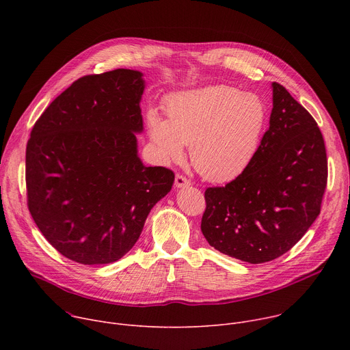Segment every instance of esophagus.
<instances>
[{"instance_id":"34e87169","label":"esophagus","mask_w":350,"mask_h":350,"mask_svg":"<svg viewBox=\"0 0 350 350\" xmlns=\"http://www.w3.org/2000/svg\"><path fill=\"white\" fill-rule=\"evenodd\" d=\"M174 185L177 187V188H183V187H188V185H191V181L185 177V176H183V174H176V180H174Z\"/></svg>"}]
</instances>
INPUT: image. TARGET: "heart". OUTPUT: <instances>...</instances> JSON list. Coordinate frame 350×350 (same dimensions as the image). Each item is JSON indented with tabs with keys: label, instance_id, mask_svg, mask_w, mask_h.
<instances>
[{
	"label": "heart",
	"instance_id": "heart-1",
	"mask_svg": "<svg viewBox=\"0 0 350 350\" xmlns=\"http://www.w3.org/2000/svg\"><path fill=\"white\" fill-rule=\"evenodd\" d=\"M167 119L149 111L148 133L165 162H177L191 145L196 172L213 183L239 177L254 162L267 126V107L254 92L208 85L173 94Z\"/></svg>",
	"mask_w": 350,
	"mask_h": 350
}]
</instances>
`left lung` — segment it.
I'll return each mask as SVG.
<instances>
[{"label": "left lung", "mask_w": 350, "mask_h": 350, "mask_svg": "<svg viewBox=\"0 0 350 350\" xmlns=\"http://www.w3.org/2000/svg\"><path fill=\"white\" fill-rule=\"evenodd\" d=\"M270 127L239 177L205 191L201 230L211 246L252 265L274 260L320 215L328 163L313 116L273 83Z\"/></svg>", "instance_id": "1"}]
</instances>
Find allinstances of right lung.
I'll list each match as a JSON object with an SVG mask.
<instances>
[{
  "label": "right lung",
  "mask_w": 350,
  "mask_h": 350,
  "mask_svg": "<svg viewBox=\"0 0 350 350\" xmlns=\"http://www.w3.org/2000/svg\"><path fill=\"white\" fill-rule=\"evenodd\" d=\"M141 76L130 69L83 76L31 129L27 206L45 239L73 262L123 258L174 183L170 169L146 167L137 155Z\"/></svg>",
  "instance_id": "add662e5"
}]
</instances>
